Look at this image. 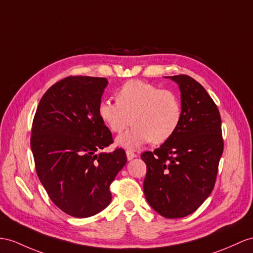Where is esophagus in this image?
<instances>
[{"instance_id":"1","label":"esophagus","mask_w":253,"mask_h":253,"mask_svg":"<svg viewBox=\"0 0 253 253\" xmlns=\"http://www.w3.org/2000/svg\"><path fill=\"white\" fill-rule=\"evenodd\" d=\"M137 157V155L135 152H133V151H131V150H127L126 151V158H127V160L128 161H131L132 159H134V158H136Z\"/></svg>"}]
</instances>
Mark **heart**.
<instances>
[{"label":"heart","mask_w":253,"mask_h":253,"mask_svg":"<svg viewBox=\"0 0 253 253\" xmlns=\"http://www.w3.org/2000/svg\"><path fill=\"white\" fill-rule=\"evenodd\" d=\"M97 113L113 133L130 131L117 137V145L136 149L149 141L163 144L177 132L182 119V105L174 91L141 80L127 82L117 92V102L104 100Z\"/></svg>","instance_id":"heart-1"}]
</instances>
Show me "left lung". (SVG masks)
Returning <instances> with one entry per match:
<instances>
[{
  "label": "left lung",
  "mask_w": 253,
  "mask_h": 253,
  "mask_svg": "<svg viewBox=\"0 0 253 253\" xmlns=\"http://www.w3.org/2000/svg\"><path fill=\"white\" fill-rule=\"evenodd\" d=\"M170 78L181 92L180 126L161 147L140 158L147 166L148 203L175 219L194 212L211 193L224 144L219 109L204 87L188 75Z\"/></svg>",
  "instance_id": "8db88e82"
}]
</instances>
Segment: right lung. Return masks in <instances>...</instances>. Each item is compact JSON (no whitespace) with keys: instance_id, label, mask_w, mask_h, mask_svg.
<instances>
[{"instance_id":"right-lung-1","label":"right lung","mask_w":253,"mask_h":253,"mask_svg":"<svg viewBox=\"0 0 253 253\" xmlns=\"http://www.w3.org/2000/svg\"><path fill=\"white\" fill-rule=\"evenodd\" d=\"M106 78L69 76L42 96L31 128L36 174L53 204L76 218L102 211L109 186L126 163V151H96L114 143L97 113Z\"/></svg>"}]
</instances>
